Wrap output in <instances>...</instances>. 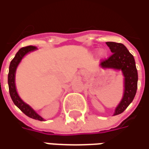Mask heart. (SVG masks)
Masks as SVG:
<instances>
[{
    "instance_id": "b5f03b06",
    "label": "heart",
    "mask_w": 149,
    "mask_h": 149,
    "mask_svg": "<svg viewBox=\"0 0 149 149\" xmlns=\"http://www.w3.org/2000/svg\"><path fill=\"white\" fill-rule=\"evenodd\" d=\"M100 55H104V51H100Z\"/></svg>"
}]
</instances>
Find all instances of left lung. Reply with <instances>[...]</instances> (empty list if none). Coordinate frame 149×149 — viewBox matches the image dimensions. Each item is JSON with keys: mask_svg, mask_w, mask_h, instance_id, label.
<instances>
[{"mask_svg": "<svg viewBox=\"0 0 149 149\" xmlns=\"http://www.w3.org/2000/svg\"><path fill=\"white\" fill-rule=\"evenodd\" d=\"M112 54L108 58L102 60L100 65L104 68H115L121 70L125 77V91L121 103L117 107L113 116L123 113L133 101L137 91L138 72L133 55L121 43L106 42Z\"/></svg>", "mask_w": 149, "mask_h": 149, "instance_id": "8db88e82", "label": "left lung"}]
</instances>
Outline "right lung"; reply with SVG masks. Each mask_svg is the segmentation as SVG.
Wrapping results in <instances>:
<instances>
[{
    "mask_svg": "<svg viewBox=\"0 0 149 149\" xmlns=\"http://www.w3.org/2000/svg\"><path fill=\"white\" fill-rule=\"evenodd\" d=\"M36 46H32V45H28V46H25L19 49L15 54V58L11 60L10 64V68H9V74H8V85H9V91H10V95L14 104L19 108L23 113L27 115L28 117L36 119L38 121H43L44 119L41 117H40L37 113L33 110V109L24 103L23 100L19 98L18 93L16 91V88H15V71L16 68L19 65V63L21 61V59L23 58L24 55L26 54H28L30 51H32L34 49H36Z\"/></svg>",
    "mask_w": 149,
    "mask_h": 149,
    "instance_id": "1",
    "label": "right lung"
}]
</instances>
